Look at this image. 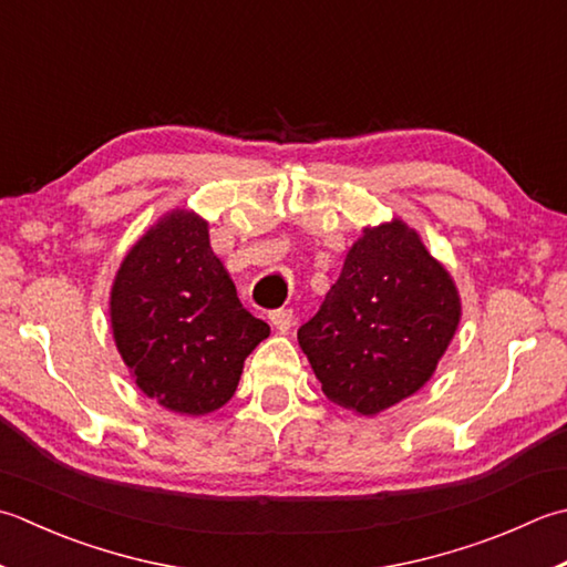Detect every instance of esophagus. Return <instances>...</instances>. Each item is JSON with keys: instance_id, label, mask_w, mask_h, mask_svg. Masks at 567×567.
<instances>
[{"instance_id": "1", "label": "esophagus", "mask_w": 567, "mask_h": 567, "mask_svg": "<svg viewBox=\"0 0 567 567\" xmlns=\"http://www.w3.org/2000/svg\"><path fill=\"white\" fill-rule=\"evenodd\" d=\"M270 321L277 331H290L295 324V312L292 309H272Z\"/></svg>"}]
</instances>
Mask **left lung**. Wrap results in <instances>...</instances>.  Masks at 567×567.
<instances>
[{"instance_id":"8db88e82","label":"left lung","mask_w":567,"mask_h":567,"mask_svg":"<svg viewBox=\"0 0 567 567\" xmlns=\"http://www.w3.org/2000/svg\"><path fill=\"white\" fill-rule=\"evenodd\" d=\"M460 324L450 272L403 220L363 230L299 347L341 408L375 415L423 388Z\"/></svg>"}]
</instances>
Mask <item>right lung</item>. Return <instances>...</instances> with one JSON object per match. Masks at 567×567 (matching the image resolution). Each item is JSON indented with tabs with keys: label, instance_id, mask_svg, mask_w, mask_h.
<instances>
[{
	"label": "right lung",
	"instance_id": "1",
	"mask_svg": "<svg viewBox=\"0 0 567 567\" xmlns=\"http://www.w3.org/2000/svg\"><path fill=\"white\" fill-rule=\"evenodd\" d=\"M110 317L120 357L159 405L206 415L226 405L270 327L240 305L210 250L206 220L164 216L117 270Z\"/></svg>",
	"mask_w": 567,
	"mask_h": 567
}]
</instances>
